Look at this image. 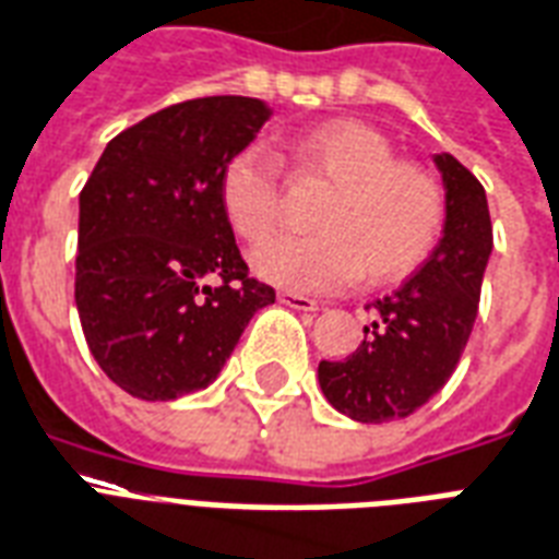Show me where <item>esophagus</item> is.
Segmentation results:
<instances>
[{
  "label": "esophagus",
  "mask_w": 559,
  "mask_h": 559,
  "mask_svg": "<svg viewBox=\"0 0 559 559\" xmlns=\"http://www.w3.org/2000/svg\"><path fill=\"white\" fill-rule=\"evenodd\" d=\"M280 304L292 306V309H297V312H318V309H321V306L314 304L312 297L297 295V292H280Z\"/></svg>",
  "instance_id": "esophagus-1"
}]
</instances>
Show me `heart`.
Listing matches in <instances>:
<instances>
[{
    "label": "heart",
    "instance_id": "obj_1",
    "mask_svg": "<svg viewBox=\"0 0 559 559\" xmlns=\"http://www.w3.org/2000/svg\"><path fill=\"white\" fill-rule=\"evenodd\" d=\"M304 174L330 182L314 235H271L250 253L264 283L297 295H324L356 283H394L433 253L444 226L442 185L424 167L394 158L374 126L326 120L288 141ZM221 209L245 241H259L280 215V167L245 146L221 170Z\"/></svg>",
    "mask_w": 559,
    "mask_h": 559
}]
</instances>
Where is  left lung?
Returning <instances> with one entry per match:
<instances>
[{"mask_svg": "<svg viewBox=\"0 0 559 559\" xmlns=\"http://www.w3.org/2000/svg\"><path fill=\"white\" fill-rule=\"evenodd\" d=\"M436 167L444 182L442 241L401 288L365 306L371 324L354 354L318 365L324 397L354 421L413 415L451 380L472 335L492 253L489 203L454 155H436Z\"/></svg>", "mask_w": 559, "mask_h": 559, "instance_id": "8db88e82", "label": "left lung"}]
</instances>
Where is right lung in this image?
Here are the masks:
<instances>
[{"mask_svg":"<svg viewBox=\"0 0 559 559\" xmlns=\"http://www.w3.org/2000/svg\"><path fill=\"white\" fill-rule=\"evenodd\" d=\"M267 117L253 96L162 108L108 141L79 194L75 309L99 368L132 397L205 389L276 300L221 209V170Z\"/></svg>","mask_w":559,"mask_h":559,"instance_id":"obj_1","label":"right lung"}]
</instances>
